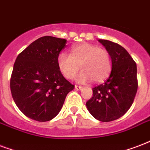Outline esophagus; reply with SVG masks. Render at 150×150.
<instances>
[{"instance_id":"34e87169","label":"esophagus","mask_w":150,"mask_h":150,"mask_svg":"<svg viewBox=\"0 0 150 150\" xmlns=\"http://www.w3.org/2000/svg\"><path fill=\"white\" fill-rule=\"evenodd\" d=\"M75 88L76 90H82L83 89V86H78V85H75Z\"/></svg>"}]
</instances>
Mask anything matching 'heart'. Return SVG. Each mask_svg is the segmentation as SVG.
I'll return each mask as SVG.
<instances>
[{
	"label": "heart",
	"instance_id": "1",
	"mask_svg": "<svg viewBox=\"0 0 150 150\" xmlns=\"http://www.w3.org/2000/svg\"><path fill=\"white\" fill-rule=\"evenodd\" d=\"M57 66L63 75L68 79H72L81 68L83 71L78 76V81L87 82L92 79L94 83H100L110 74L112 60L106 50L83 43L74 46L70 55L60 53L57 57Z\"/></svg>",
	"mask_w": 150,
	"mask_h": 150
}]
</instances>
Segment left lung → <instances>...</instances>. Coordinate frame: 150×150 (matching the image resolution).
Masks as SVG:
<instances>
[{
    "label": "left lung",
    "mask_w": 150,
    "mask_h": 150,
    "mask_svg": "<svg viewBox=\"0 0 150 150\" xmlns=\"http://www.w3.org/2000/svg\"><path fill=\"white\" fill-rule=\"evenodd\" d=\"M112 58V71L105 82L93 88L86 102L92 116L101 122L120 118L131 108L138 90L137 65L128 52L117 43L98 40Z\"/></svg>",
    "instance_id": "obj_1"
}]
</instances>
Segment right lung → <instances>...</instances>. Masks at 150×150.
Wrapping results in <instances>:
<instances>
[{"mask_svg": "<svg viewBox=\"0 0 150 150\" xmlns=\"http://www.w3.org/2000/svg\"><path fill=\"white\" fill-rule=\"evenodd\" d=\"M66 42L52 36L40 38L16 60L10 80L11 96L19 110L32 120L45 122L54 118L75 87L57 66Z\"/></svg>", "mask_w": 150, "mask_h": 150, "instance_id": "right-lung-1", "label": "right lung"}]
</instances>
